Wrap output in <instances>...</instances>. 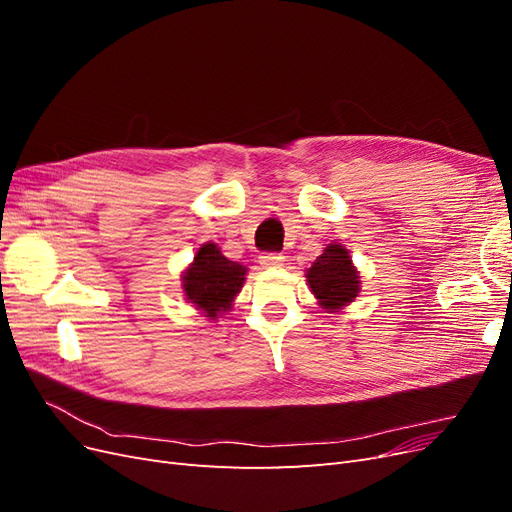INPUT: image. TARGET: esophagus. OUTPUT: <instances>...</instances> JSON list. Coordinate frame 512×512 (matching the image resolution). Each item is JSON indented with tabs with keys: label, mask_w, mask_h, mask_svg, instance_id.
I'll list each match as a JSON object with an SVG mask.
<instances>
[{
	"label": "esophagus",
	"mask_w": 512,
	"mask_h": 512,
	"mask_svg": "<svg viewBox=\"0 0 512 512\" xmlns=\"http://www.w3.org/2000/svg\"><path fill=\"white\" fill-rule=\"evenodd\" d=\"M258 262L265 269H275V267H282L284 265V256L282 254H275V252H269V254H262L258 258Z\"/></svg>",
	"instance_id": "obj_1"
}]
</instances>
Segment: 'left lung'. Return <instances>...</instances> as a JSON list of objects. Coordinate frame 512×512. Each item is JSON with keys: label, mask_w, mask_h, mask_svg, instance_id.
Listing matches in <instances>:
<instances>
[{"label": "left lung", "mask_w": 512, "mask_h": 512, "mask_svg": "<svg viewBox=\"0 0 512 512\" xmlns=\"http://www.w3.org/2000/svg\"><path fill=\"white\" fill-rule=\"evenodd\" d=\"M307 284L324 309H342L352 303L361 292L359 271L344 245L329 243L324 252L307 269Z\"/></svg>", "instance_id": "left-lung-1"}]
</instances>
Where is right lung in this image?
Listing matches in <instances>:
<instances>
[{
  "mask_svg": "<svg viewBox=\"0 0 512 512\" xmlns=\"http://www.w3.org/2000/svg\"><path fill=\"white\" fill-rule=\"evenodd\" d=\"M247 269L228 260L215 243L198 247L192 265L183 271L181 286L185 299L196 305L209 320L230 312L232 301L243 288Z\"/></svg>",
  "mask_w": 512,
  "mask_h": 512,
  "instance_id": "right-lung-1",
  "label": "right lung"
}]
</instances>
